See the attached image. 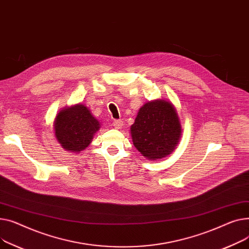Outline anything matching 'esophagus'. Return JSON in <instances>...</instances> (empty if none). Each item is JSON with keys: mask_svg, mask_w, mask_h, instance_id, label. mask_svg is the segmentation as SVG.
<instances>
[{"mask_svg": "<svg viewBox=\"0 0 249 249\" xmlns=\"http://www.w3.org/2000/svg\"><path fill=\"white\" fill-rule=\"evenodd\" d=\"M123 121H121V120H116V121H113V123H112V125H113V127L114 128H116V129H120V128H122L123 127Z\"/></svg>", "mask_w": 249, "mask_h": 249, "instance_id": "obj_1", "label": "esophagus"}]
</instances>
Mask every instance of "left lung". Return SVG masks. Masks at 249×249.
Here are the masks:
<instances>
[{
  "instance_id": "8db88e82",
  "label": "left lung",
  "mask_w": 249,
  "mask_h": 249,
  "mask_svg": "<svg viewBox=\"0 0 249 249\" xmlns=\"http://www.w3.org/2000/svg\"><path fill=\"white\" fill-rule=\"evenodd\" d=\"M130 136L135 148L150 160H158L173 153L182 136L176 107L169 100L155 99L140 108Z\"/></svg>"
}]
</instances>
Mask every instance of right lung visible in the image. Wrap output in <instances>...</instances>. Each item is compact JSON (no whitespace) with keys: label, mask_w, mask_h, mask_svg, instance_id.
<instances>
[{"label":"right lung","mask_w":249,"mask_h":249,"mask_svg":"<svg viewBox=\"0 0 249 249\" xmlns=\"http://www.w3.org/2000/svg\"><path fill=\"white\" fill-rule=\"evenodd\" d=\"M100 126L90 109L82 104L62 108L53 123L56 141L71 153H80L89 147Z\"/></svg>","instance_id":"right-lung-1"}]
</instances>
